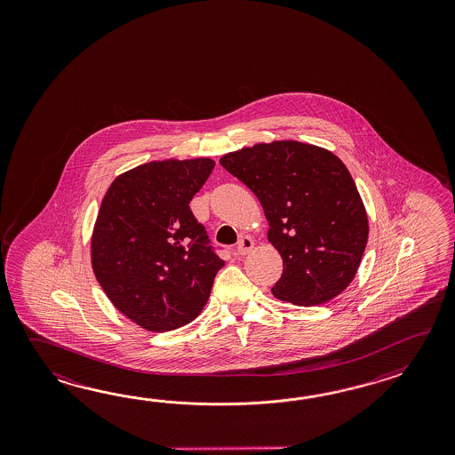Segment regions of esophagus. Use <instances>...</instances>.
Instances as JSON below:
<instances>
[{
    "instance_id": "34e87169",
    "label": "esophagus",
    "mask_w": 455,
    "mask_h": 455,
    "mask_svg": "<svg viewBox=\"0 0 455 455\" xmlns=\"http://www.w3.org/2000/svg\"><path fill=\"white\" fill-rule=\"evenodd\" d=\"M235 249H237L239 255H247L253 249V241L249 235H243V237H241V241L237 242Z\"/></svg>"
}]
</instances>
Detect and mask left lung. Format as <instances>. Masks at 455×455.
Masks as SVG:
<instances>
[{
    "mask_svg": "<svg viewBox=\"0 0 455 455\" xmlns=\"http://www.w3.org/2000/svg\"><path fill=\"white\" fill-rule=\"evenodd\" d=\"M220 163L257 195L268 220V241L283 259L271 292L298 306L339 296L355 278L369 235L364 204L339 157L319 146L275 141Z\"/></svg>",
    "mask_w": 455,
    "mask_h": 455,
    "instance_id": "left-lung-1",
    "label": "left lung"
}]
</instances>
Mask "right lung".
Returning a JSON list of instances; mask_svg holds the SVG:
<instances>
[{
	"instance_id": "obj_1",
	"label": "right lung",
	"mask_w": 455,
	"mask_h": 455,
	"mask_svg": "<svg viewBox=\"0 0 455 455\" xmlns=\"http://www.w3.org/2000/svg\"><path fill=\"white\" fill-rule=\"evenodd\" d=\"M213 167L208 157L138 165L116 177L100 204L94 275L116 309L149 331L192 322L223 268L190 210Z\"/></svg>"
}]
</instances>
